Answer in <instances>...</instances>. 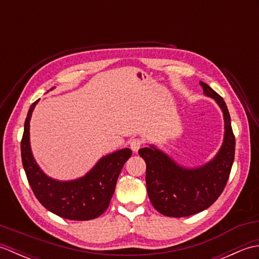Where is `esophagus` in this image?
Segmentation results:
<instances>
[{
	"label": "esophagus",
	"instance_id": "1",
	"mask_svg": "<svg viewBox=\"0 0 259 259\" xmlns=\"http://www.w3.org/2000/svg\"><path fill=\"white\" fill-rule=\"evenodd\" d=\"M141 146H142V141L140 139H134L130 141V148L134 152L138 151L141 148Z\"/></svg>",
	"mask_w": 259,
	"mask_h": 259
}]
</instances>
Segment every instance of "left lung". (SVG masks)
I'll return each instance as SVG.
<instances>
[{
    "label": "left lung",
    "mask_w": 259,
    "mask_h": 259,
    "mask_svg": "<svg viewBox=\"0 0 259 259\" xmlns=\"http://www.w3.org/2000/svg\"><path fill=\"white\" fill-rule=\"evenodd\" d=\"M199 83L203 95L216 101L224 115V140L216 156L202 166L187 168L153 145L139 150L147 164L149 199L159 212L168 217L191 216L210 207L226 186L234 162L235 137L226 103L205 82Z\"/></svg>",
    "instance_id": "8db88e82"
}]
</instances>
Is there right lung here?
<instances>
[{"label": "right lung", "instance_id": "obj_1", "mask_svg": "<svg viewBox=\"0 0 259 259\" xmlns=\"http://www.w3.org/2000/svg\"><path fill=\"white\" fill-rule=\"evenodd\" d=\"M37 102L29 109L21 141L22 163L33 192L43 207L62 218L90 221L99 217L109 207L121 169L133 151L123 148L108 153L84 176L73 180L49 177L35 161L30 144V121Z\"/></svg>", "mask_w": 259, "mask_h": 259}]
</instances>
